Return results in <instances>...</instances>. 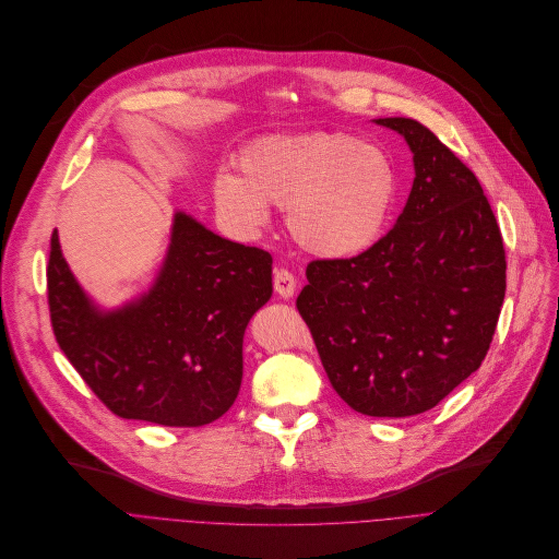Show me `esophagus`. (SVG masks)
Listing matches in <instances>:
<instances>
[{
	"label": "esophagus",
	"mask_w": 559,
	"mask_h": 559,
	"mask_svg": "<svg viewBox=\"0 0 559 559\" xmlns=\"http://www.w3.org/2000/svg\"><path fill=\"white\" fill-rule=\"evenodd\" d=\"M273 286H275V294L280 298L288 300V298H294V294H296V277H294V273H290V271L280 269L275 273V277H273Z\"/></svg>",
	"instance_id": "1"
}]
</instances>
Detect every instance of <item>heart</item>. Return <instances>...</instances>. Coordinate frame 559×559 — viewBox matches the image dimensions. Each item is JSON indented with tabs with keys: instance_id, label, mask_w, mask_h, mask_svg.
Listing matches in <instances>:
<instances>
[{
	"instance_id": "obj_1",
	"label": "heart",
	"mask_w": 559,
	"mask_h": 559,
	"mask_svg": "<svg viewBox=\"0 0 559 559\" xmlns=\"http://www.w3.org/2000/svg\"><path fill=\"white\" fill-rule=\"evenodd\" d=\"M216 204L241 227H259L269 206L288 209L290 236L311 254L343 259L373 246L395 204L391 154L343 131L259 139L238 156V177L223 173Z\"/></svg>"
}]
</instances>
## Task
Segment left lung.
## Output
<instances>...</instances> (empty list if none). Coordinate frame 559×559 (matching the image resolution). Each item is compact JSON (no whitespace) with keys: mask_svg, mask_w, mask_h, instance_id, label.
Instances as JSON below:
<instances>
[{"mask_svg":"<svg viewBox=\"0 0 559 559\" xmlns=\"http://www.w3.org/2000/svg\"><path fill=\"white\" fill-rule=\"evenodd\" d=\"M414 152L395 225L357 257L316 259L296 307L334 391L366 416L437 407L487 357L504 300V248L480 181L412 118H378Z\"/></svg>","mask_w":559,"mask_h":559,"instance_id":"left-lung-1","label":"left lung"}]
</instances>
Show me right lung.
<instances>
[{
  "label": "right lung",
  "mask_w": 559,
  "mask_h": 559,
  "mask_svg": "<svg viewBox=\"0 0 559 559\" xmlns=\"http://www.w3.org/2000/svg\"><path fill=\"white\" fill-rule=\"evenodd\" d=\"M273 257L175 214L150 294L118 311L93 307L51 234L47 302L57 343L106 409L166 428H200L236 401L243 334L273 296Z\"/></svg>",
  "instance_id": "right-lung-1"
}]
</instances>
